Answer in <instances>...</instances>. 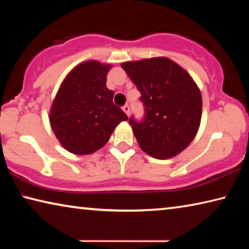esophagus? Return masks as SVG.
<instances>
[{"instance_id": "esophagus-1", "label": "esophagus", "mask_w": 249, "mask_h": 249, "mask_svg": "<svg viewBox=\"0 0 249 249\" xmlns=\"http://www.w3.org/2000/svg\"><path fill=\"white\" fill-rule=\"evenodd\" d=\"M122 108H123V111L126 113V114L129 115V105L128 104H125Z\"/></svg>"}]
</instances>
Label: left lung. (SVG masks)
<instances>
[{
    "label": "left lung",
    "mask_w": 249,
    "mask_h": 249,
    "mask_svg": "<svg viewBox=\"0 0 249 249\" xmlns=\"http://www.w3.org/2000/svg\"><path fill=\"white\" fill-rule=\"evenodd\" d=\"M137 87L145 114L129 117L141 148L154 158L180 154L196 137L202 115L201 92L187 71L168 58L124 62Z\"/></svg>",
    "instance_id": "1"
}]
</instances>
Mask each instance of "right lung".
<instances>
[{
  "label": "right lung",
  "mask_w": 249,
  "mask_h": 249,
  "mask_svg": "<svg viewBox=\"0 0 249 249\" xmlns=\"http://www.w3.org/2000/svg\"><path fill=\"white\" fill-rule=\"evenodd\" d=\"M108 65L87 61L67 75L54 98L50 124L60 144L70 153L89 155L103 147L113 130L128 117L113 103L107 88Z\"/></svg>",
  "instance_id": "add662e5"
}]
</instances>
